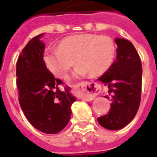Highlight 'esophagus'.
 Wrapping results in <instances>:
<instances>
[{
    "instance_id": "34e87169",
    "label": "esophagus",
    "mask_w": 157,
    "mask_h": 157,
    "mask_svg": "<svg viewBox=\"0 0 157 157\" xmlns=\"http://www.w3.org/2000/svg\"><path fill=\"white\" fill-rule=\"evenodd\" d=\"M73 93L77 96L84 99V101H90L100 93L101 87L98 84L94 82H80L76 84L73 88Z\"/></svg>"
}]
</instances>
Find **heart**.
<instances>
[{"mask_svg": "<svg viewBox=\"0 0 157 157\" xmlns=\"http://www.w3.org/2000/svg\"><path fill=\"white\" fill-rule=\"evenodd\" d=\"M116 45L112 38L94 34L71 35L60 42L59 48L46 51V66L55 76L63 78L75 63V76L90 73L96 77L105 73L112 64Z\"/></svg>", "mask_w": 157, "mask_h": 157, "instance_id": "b5f03b06", "label": "heart"}]
</instances>
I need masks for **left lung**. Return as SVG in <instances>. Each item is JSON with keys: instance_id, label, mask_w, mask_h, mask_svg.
Here are the masks:
<instances>
[{"instance_id": "left-lung-1", "label": "left lung", "mask_w": 157, "mask_h": 157, "mask_svg": "<svg viewBox=\"0 0 157 157\" xmlns=\"http://www.w3.org/2000/svg\"><path fill=\"white\" fill-rule=\"evenodd\" d=\"M115 42L116 60L98 78L108 87L112 103L107 114L97 120L110 130L121 129L134 119L140 104L142 85L141 61L134 45L125 39H116Z\"/></svg>"}]
</instances>
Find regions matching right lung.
Masks as SVG:
<instances>
[{"label":"right lung","mask_w":157,"mask_h":157,"mask_svg":"<svg viewBox=\"0 0 157 157\" xmlns=\"http://www.w3.org/2000/svg\"><path fill=\"white\" fill-rule=\"evenodd\" d=\"M42 34L28 42L16 64L17 87L22 111L33 126L45 134H57L67 126L71 117V105L76 98L70 88L61 86L44 61L45 44Z\"/></svg>","instance_id":"1"}]
</instances>
